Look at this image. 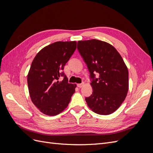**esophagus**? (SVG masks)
Segmentation results:
<instances>
[{
  "label": "esophagus",
  "instance_id": "34e87169",
  "mask_svg": "<svg viewBox=\"0 0 153 153\" xmlns=\"http://www.w3.org/2000/svg\"><path fill=\"white\" fill-rule=\"evenodd\" d=\"M84 85V83H82V84H77V86H78V87L81 88V87H83V85Z\"/></svg>",
  "mask_w": 153,
  "mask_h": 153
}]
</instances>
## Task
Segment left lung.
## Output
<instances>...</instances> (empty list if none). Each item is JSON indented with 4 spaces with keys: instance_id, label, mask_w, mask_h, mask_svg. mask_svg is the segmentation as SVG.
Instances as JSON below:
<instances>
[{
    "instance_id": "1",
    "label": "left lung",
    "mask_w": 153,
    "mask_h": 153,
    "mask_svg": "<svg viewBox=\"0 0 153 153\" xmlns=\"http://www.w3.org/2000/svg\"><path fill=\"white\" fill-rule=\"evenodd\" d=\"M77 48L92 79V94L85 98L94 112L109 115L121 105L129 89L128 70L121 55L112 45L98 39L78 41ZM99 74L96 79L95 73Z\"/></svg>"
}]
</instances>
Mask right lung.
<instances>
[{"instance_id": "right-lung-1", "label": "right lung", "mask_w": 153, "mask_h": 153, "mask_svg": "<svg viewBox=\"0 0 153 153\" xmlns=\"http://www.w3.org/2000/svg\"><path fill=\"white\" fill-rule=\"evenodd\" d=\"M76 48V42L57 41L41 49L32 61L27 75L29 95L41 112L53 116L65 109L75 91L63 69ZM64 77L61 81L60 77Z\"/></svg>"}]
</instances>
